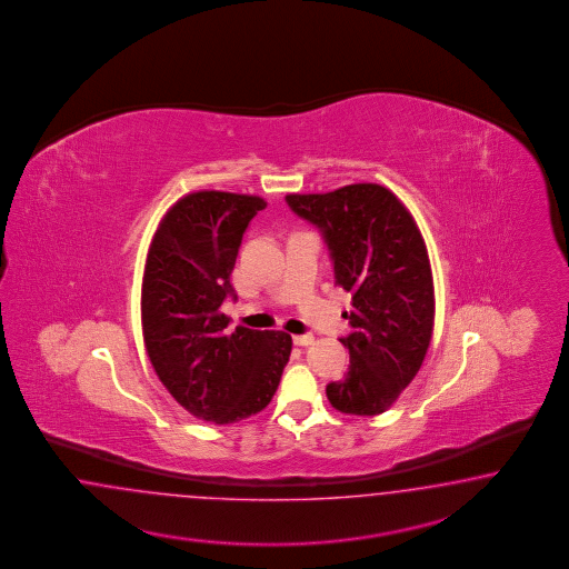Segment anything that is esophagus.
<instances>
[{
	"label": "esophagus",
	"mask_w": 569,
	"mask_h": 569,
	"mask_svg": "<svg viewBox=\"0 0 569 569\" xmlns=\"http://www.w3.org/2000/svg\"><path fill=\"white\" fill-rule=\"evenodd\" d=\"M315 342L312 333H302V336H293V345L296 346H310Z\"/></svg>",
	"instance_id": "34e87169"
}]
</instances>
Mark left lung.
Wrapping results in <instances>:
<instances>
[{"instance_id": "left-lung-1", "label": "left lung", "mask_w": 569, "mask_h": 569, "mask_svg": "<svg viewBox=\"0 0 569 569\" xmlns=\"http://www.w3.org/2000/svg\"><path fill=\"white\" fill-rule=\"evenodd\" d=\"M288 207L319 227L336 286L352 293L345 378L326 388L336 411L383 413L413 381L433 331L430 257L413 214L388 188L355 183L288 193Z\"/></svg>"}]
</instances>
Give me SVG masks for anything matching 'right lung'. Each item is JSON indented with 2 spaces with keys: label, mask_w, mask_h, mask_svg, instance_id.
<instances>
[{
  "label": "right lung",
  "mask_w": 569,
  "mask_h": 569,
  "mask_svg": "<svg viewBox=\"0 0 569 569\" xmlns=\"http://www.w3.org/2000/svg\"><path fill=\"white\" fill-rule=\"evenodd\" d=\"M259 196L193 191L156 229L141 283L143 345L162 386L188 413L217 426L262 411L290 361L286 331L229 329L221 312Z\"/></svg>",
  "instance_id": "add662e5"
}]
</instances>
